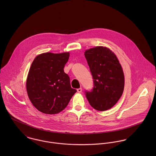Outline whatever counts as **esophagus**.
Returning <instances> with one entry per match:
<instances>
[{
  "label": "esophagus",
  "mask_w": 156,
  "mask_h": 156,
  "mask_svg": "<svg viewBox=\"0 0 156 156\" xmlns=\"http://www.w3.org/2000/svg\"><path fill=\"white\" fill-rule=\"evenodd\" d=\"M77 92H78L80 93V92L82 91V89L81 88H79V89H77Z\"/></svg>",
  "instance_id": "esophagus-1"
}]
</instances>
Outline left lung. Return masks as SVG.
<instances>
[{"label":"left lung","mask_w":156,"mask_h":156,"mask_svg":"<svg viewBox=\"0 0 156 156\" xmlns=\"http://www.w3.org/2000/svg\"><path fill=\"white\" fill-rule=\"evenodd\" d=\"M84 55L94 79L93 89L86 92V97L95 110H108L117 103L123 93L122 68L115 54L106 47L90 48L85 50Z\"/></svg>","instance_id":"left-lung-1"}]
</instances>
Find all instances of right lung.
<instances>
[{"mask_svg":"<svg viewBox=\"0 0 156 156\" xmlns=\"http://www.w3.org/2000/svg\"><path fill=\"white\" fill-rule=\"evenodd\" d=\"M69 52H47L35 57L30 67L26 90L30 101L39 111L56 114L62 111L77 92L71 87L69 77L64 70Z\"/></svg>","mask_w":156,"mask_h":156,"instance_id":"right-lung-1","label":"right lung"}]
</instances>
